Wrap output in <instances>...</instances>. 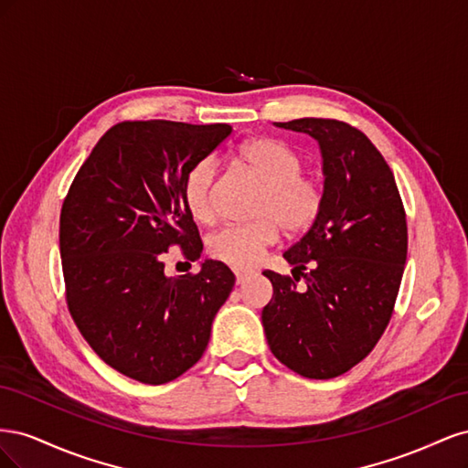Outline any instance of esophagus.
Instances as JSON below:
<instances>
[{"label":"esophagus","mask_w":468,"mask_h":468,"mask_svg":"<svg viewBox=\"0 0 468 468\" xmlns=\"http://www.w3.org/2000/svg\"><path fill=\"white\" fill-rule=\"evenodd\" d=\"M234 275H236L238 285H242V282L251 275V271H246V269H234Z\"/></svg>","instance_id":"34e87169"}]
</instances>
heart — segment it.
<instances>
[{"mask_svg":"<svg viewBox=\"0 0 468 468\" xmlns=\"http://www.w3.org/2000/svg\"><path fill=\"white\" fill-rule=\"evenodd\" d=\"M236 162L263 186L253 210L258 220L224 226L208 238L207 250L212 260L242 269L256 263L261 253L277 242L279 229L287 236H299L313 229L324 210V187L316 177L303 174L301 155L277 138L246 140L236 150ZM217 174L215 158H203L193 164L183 179V203L199 224L217 220Z\"/></svg>","mask_w":468,"mask_h":468,"instance_id":"1","label":"heart"}]
</instances>
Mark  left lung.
I'll return each mask as SVG.
<instances>
[{"label": "left lung", "mask_w": 468, "mask_h": 468, "mask_svg": "<svg viewBox=\"0 0 468 468\" xmlns=\"http://www.w3.org/2000/svg\"><path fill=\"white\" fill-rule=\"evenodd\" d=\"M277 124L320 143L324 210L282 253L292 277L263 271L273 285L263 330L291 371L334 378L369 356L392 318L408 256L406 210L392 169L356 126L314 117Z\"/></svg>", "instance_id": "left-lung-1"}]
</instances>
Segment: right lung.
<instances>
[{
  "mask_svg": "<svg viewBox=\"0 0 468 468\" xmlns=\"http://www.w3.org/2000/svg\"><path fill=\"white\" fill-rule=\"evenodd\" d=\"M230 124L122 121L99 138L60 212L66 304L90 347L121 375L164 385L203 357L234 287L222 261L165 277V253L187 261L203 242L183 179ZM186 261V263H187Z\"/></svg>",
  "mask_w": 468,
  "mask_h": 468,
  "instance_id": "right-lung-1",
  "label": "right lung"
}]
</instances>
